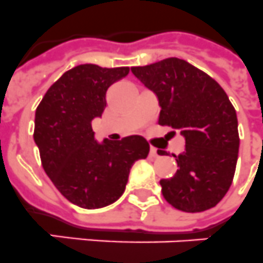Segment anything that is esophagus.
<instances>
[{
    "label": "esophagus",
    "instance_id": "obj_1",
    "mask_svg": "<svg viewBox=\"0 0 263 263\" xmlns=\"http://www.w3.org/2000/svg\"><path fill=\"white\" fill-rule=\"evenodd\" d=\"M149 154H151V156H154V158H158L159 156L158 149H156L155 147H151V151H149Z\"/></svg>",
    "mask_w": 263,
    "mask_h": 263
}]
</instances>
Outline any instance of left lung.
Wrapping results in <instances>:
<instances>
[{"instance_id":"left-lung-1","label":"left lung","mask_w":263,"mask_h":263,"mask_svg":"<svg viewBox=\"0 0 263 263\" xmlns=\"http://www.w3.org/2000/svg\"><path fill=\"white\" fill-rule=\"evenodd\" d=\"M131 70L158 96L159 124L186 139L184 152L174 155L176 174L160 180L164 199L184 213L217 206L233 183L239 149L237 112L223 88L176 57Z\"/></svg>"}]
</instances>
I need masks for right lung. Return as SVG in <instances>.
Returning <instances> with one entry per match:
<instances>
[{"label":"right lung","mask_w":263,"mask_h":263,"mask_svg":"<svg viewBox=\"0 0 263 263\" xmlns=\"http://www.w3.org/2000/svg\"><path fill=\"white\" fill-rule=\"evenodd\" d=\"M128 73V67L77 65L53 84L36 109L33 138L44 171L70 203L83 209L116 202L134 163L148 156L143 136L99 144L90 124L104 112L109 87Z\"/></svg>","instance_id":"obj_1"}]
</instances>
